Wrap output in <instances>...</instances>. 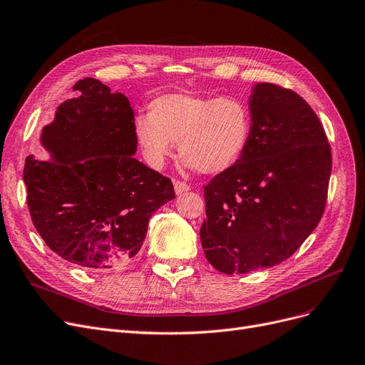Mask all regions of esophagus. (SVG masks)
Listing matches in <instances>:
<instances>
[{"label": "esophagus", "instance_id": "obj_1", "mask_svg": "<svg viewBox=\"0 0 365 365\" xmlns=\"http://www.w3.org/2000/svg\"><path fill=\"white\" fill-rule=\"evenodd\" d=\"M190 190H191V186L187 185V183H185L182 180H175L174 182V191H175V194H178V195H180L183 192H187Z\"/></svg>", "mask_w": 365, "mask_h": 365}]
</instances>
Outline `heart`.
<instances>
[{"label":"heart","mask_w":365,"mask_h":365,"mask_svg":"<svg viewBox=\"0 0 365 365\" xmlns=\"http://www.w3.org/2000/svg\"><path fill=\"white\" fill-rule=\"evenodd\" d=\"M250 106L239 98L167 93L148 103V117L133 121L145 159L162 167L175 144L185 164L203 174H220L237 164L251 138Z\"/></svg>","instance_id":"heart-1"}]
</instances>
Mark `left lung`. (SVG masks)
I'll return each mask as SVG.
<instances>
[{
    "instance_id": "1",
    "label": "left lung",
    "mask_w": 365,
    "mask_h": 365,
    "mask_svg": "<svg viewBox=\"0 0 365 365\" xmlns=\"http://www.w3.org/2000/svg\"><path fill=\"white\" fill-rule=\"evenodd\" d=\"M251 138L237 164L205 186L200 239L207 262L233 275L287 260L317 227L331 178V147L299 94L255 84Z\"/></svg>"
}]
</instances>
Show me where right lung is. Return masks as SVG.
I'll return each mask as SVG.
<instances>
[{
	"mask_svg": "<svg viewBox=\"0 0 365 365\" xmlns=\"http://www.w3.org/2000/svg\"><path fill=\"white\" fill-rule=\"evenodd\" d=\"M40 135L49 160L26 156L31 221L61 259L90 271L129 263L148 220L175 198L173 183L133 158V111L125 94L94 78L73 86Z\"/></svg>",
	"mask_w": 365,
	"mask_h": 365,
	"instance_id": "right-lung-1",
	"label": "right lung"
}]
</instances>
